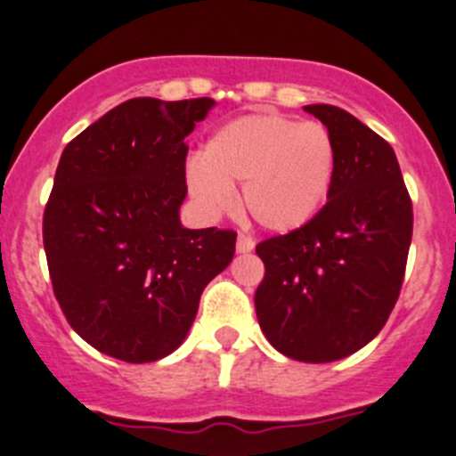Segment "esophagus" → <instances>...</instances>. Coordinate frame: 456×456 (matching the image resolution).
Listing matches in <instances>:
<instances>
[{"mask_svg": "<svg viewBox=\"0 0 456 456\" xmlns=\"http://www.w3.org/2000/svg\"><path fill=\"white\" fill-rule=\"evenodd\" d=\"M256 247V240L251 236H247V233H240L236 240V249L238 254H249V251H254Z\"/></svg>", "mask_w": 456, "mask_h": 456, "instance_id": "obj_1", "label": "esophagus"}]
</instances>
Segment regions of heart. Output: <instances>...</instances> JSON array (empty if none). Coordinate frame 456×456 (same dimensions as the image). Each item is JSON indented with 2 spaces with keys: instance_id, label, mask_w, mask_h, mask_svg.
<instances>
[{
  "instance_id": "heart-1",
  "label": "heart",
  "mask_w": 456,
  "mask_h": 456,
  "mask_svg": "<svg viewBox=\"0 0 456 456\" xmlns=\"http://www.w3.org/2000/svg\"><path fill=\"white\" fill-rule=\"evenodd\" d=\"M335 174V141L317 121L284 114H247L209 136L187 167V187L209 214L242 205L260 227L293 232L324 205Z\"/></svg>"
}]
</instances>
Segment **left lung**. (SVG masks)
Listing matches in <instances>:
<instances>
[{"label":"left lung","instance_id":"1","mask_svg":"<svg viewBox=\"0 0 456 456\" xmlns=\"http://www.w3.org/2000/svg\"><path fill=\"white\" fill-rule=\"evenodd\" d=\"M335 141L326 205L300 229L262 240L256 291L262 333L309 364L342 360L370 342L402 291L412 200L397 156L379 134L335 105H306Z\"/></svg>","mask_w":456,"mask_h":456}]
</instances>
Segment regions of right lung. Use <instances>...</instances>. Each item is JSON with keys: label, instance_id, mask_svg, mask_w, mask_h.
Returning <instances> with one entry per match:
<instances>
[{"label": "right lung", "instance_id": "right-lung-1", "mask_svg": "<svg viewBox=\"0 0 456 456\" xmlns=\"http://www.w3.org/2000/svg\"><path fill=\"white\" fill-rule=\"evenodd\" d=\"M214 99L141 96L63 150L44 211V249L68 324L130 364L169 355L207 284L236 254L233 229H185L187 136Z\"/></svg>", "mask_w": 456, "mask_h": 456}]
</instances>
